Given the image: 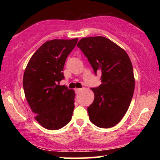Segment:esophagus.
Wrapping results in <instances>:
<instances>
[{"instance_id": "esophagus-1", "label": "esophagus", "mask_w": 160, "mask_h": 160, "mask_svg": "<svg viewBox=\"0 0 160 160\" xmlns=\"http://www.w3.org/2000/svg\"><path fill=\"white\" fill-rule=\"evenodd\" d=\"M81 90H82V89H78V88H76V89H75V91H76V94L79 93L80 92H81Z\"/></svg>"}]
</instances>
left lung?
I'll use <instances>...</instances> for the list:
<instances>
[{
    "label": "left lung",
    "instance_id": "8db88e82",
    "mask_svg": "<svg viewBox=\"0 0 160 160\" xmlns=\"http://www.w3.org/2000/svg\"><path fill=\"white\" fill-rule=\"evenodd\" d=\"M80 48L95 74L101 73L102 84L92 88L95 98L88 108L91 122L101 128L119 123L128 110L135 89L132 62L123 49L102 36L83 38Z\"/></svg>",
    "mask_w": 160,
    "mask_h": 160
}]
</instances>
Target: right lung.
I'll return each instance as SVG.
<instances>
[{
    "mask_svg": "<svg viewBox=\"0 0 160 160\" xmlns=\"http://www.w3.org/2000/svg\"><path fill=\"white\" fill-rule=\"evenodd\" d=\"M78 38L47 41L32 54L23 76L26 100L41 126L57 130L71 120L75 92L61 86L67 57Z\"/></svg>",
    "mask_w": 160,
    "mask_h": 160,
    "instance_id": "obj_1",
    "label": "right lung"
}]
</instances>
